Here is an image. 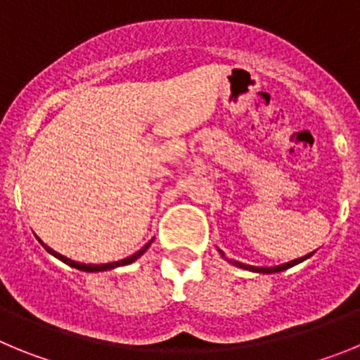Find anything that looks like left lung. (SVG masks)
<instances>
[{
	"label": "left lung",
	"mask_w": 360,
	"mask_h": 360,
	"mask_svg": "<svg viewBox=\"0 0 360 360\" xmlns=\"http://www.w3.org/2000/svg\"><path fill=\"white\" fill-rule=\"evenodd\" d=\"M311 254H308V256L304 257H297V259H294V262H288V263H283V265H278V266H250V265H243V263L240 262H232L236 266H240V269H247V270H252V272H262V274H274V272H281V270H287L290 269V266L297 265V263H301L303 259H307V257H310Z\"/></svg>",
	"instance_id": "left-lung-1"
}]
</instances>
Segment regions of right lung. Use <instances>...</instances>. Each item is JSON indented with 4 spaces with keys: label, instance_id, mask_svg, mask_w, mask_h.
<instances>
[{
    "label": "right lung",
    "instance_id": "add662e5",
    "mask_svg": "<svg viewBox=\"0 0 360 360\" xmlns=\"http://www.w3.org/2000/svg\"><path fill=\"white\" fill-rule=\"evenodd\" d=\"M149 245H151V241H149V243H146L144 247H142L141 250H139V252H135L133 254V256H129V257H124V259H120V262H113V263H104V265H84V263H79V262H73V259H68V257H65V256H61V254H57V252H53L52 249H50V247H46V245H44V249L49 250L50 254H53V256L57 257V259H61V262H65L66 265H70V266H73V269H79V270H84V272H103V270H111V269H117V266H122V265H129V263H133L136 259V257H141L142 254L146 252V250L149 249Z\"/></svg>",
    "mask_w": 360,
    "mask_h": 360
}]
</instances>
